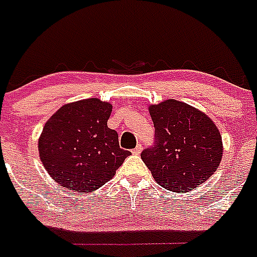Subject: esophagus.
<instances>
[{
  "label": "esophagus",
  "mask_w": 257,
  "mask_h": 257,
  "mask_svg": "<svg viewBox=\"0 0 257 257\" xmlns=\"http://www.w3.org/2000/svg\"><path fill=\"white\" fill-rule=\"evenodd\" d=\"M141 152H142V146H141V145H137V146H136V148L132 150L133 154H136V155L140 154V153H141Z\"/></svg>",
  "instance_id": "1"
}]
</instances>
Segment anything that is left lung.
Masks as SVG:
<instances>
[{"label": "left lung", "mask_w": 257, "mask_h": 257, "mask_svg": "<svg viewBox=\"0 0 257 257\" xmlns=\"http://www.w3.org/2000/svg\"><path fill=\"white\" fill-rule=\"evenodd\" d=\"M154 145L141 153L155 182L172 192H187L206 182L221 163L222 137L201 111L174 99L149 107Z\"/></svg>", "instance_id": "left-lung-1"}]
</instances>
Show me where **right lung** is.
<instances>
[{"mask_svg": "<svg viewBox=\"0 0 257 257\" xmlns=\"http://www.w3.org/2000/svg\"><path fill=\"white\" fill-rule=\"evenodd\" d=\"M112 105L96 98L62 105L45 122L39 155L45 170L61 187L94 192L109 182L131 152L118 145L107 126Z\"/></svg>", "mask_w": 257, "mask_h": 257, "instance_id": "right-lung-1", "label": "right lung"}]
</instances>
